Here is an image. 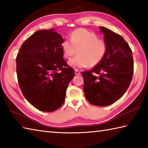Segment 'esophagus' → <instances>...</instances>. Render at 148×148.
Returning <instances> with one entry per match:
<instances>
[{"label":"esophagus","mask_w":148,"mask_h":148,"mask_svg":"<svg viewBox=\"0 0 148 148\" xmlns=\"http://www.w3.org/2000/svg\"><path fill=\"white\" fill-rule=\"evenodd\" d=\"M75 74H76V75H80L81 72L78 70H75Z\"/></svg>","instance_id":"1"}]
</instances>
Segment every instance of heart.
I'll return each mask as SVG.
<instances>
[{
	"mask_svg": "<svg viewBox=\"0 0 148 148\" xmlns=\"http://www.w3.org/2000/svg\"><path fill=\"white\" fill-rule=\"evenodd\" d=\"M62 49L66 58H70L77 50V56L71 59L68 64L74 68H83L98 65L106 55L108 46L95 33L78 29L71 33L70 39L62 42Z\"/></svg>",
	"mask_w": 148,
	"mask_h": 148,
	"instance_id": "obj_1",
	"label": "heart"
}]
</instances>
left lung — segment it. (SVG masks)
<instances>
[{
	"label": "left lung",
	"instance_id": "1",
	"mask_svg": "<svg viewBox=\"0 0 148 148\" xmlns=\"http://www.w3.org/2000/svg\"><path fill=\"white\" fill-rule=\"evenodd\" d=\"M108 49L102 60L92 70L82 72L84 93L91 104L107 106L117 101L129 87L134 73L132 50L123 37L99 27Z\"/></svg>",
	"mask_w": 148,
	"mask_h": 148
}]
</instances>
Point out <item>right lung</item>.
<instances>
[{
  "label": "right lung",
  "instance_id": "obj_1",
  "mask_svg": "<svg viewBox=\"0 0 148 148\" xmlns=\"http://www.w3.org/2000/svg\"><path fill=\"white\" fill-rule=\"evenodd\" d=\"M63 42L54 29L39 30L21 45L16 60L21 92L28 102L41 111L53 112L60 108L74 77V70L63 58Z\"/></svg>",
  "mask_w": 148,
  "mask_h": 148
}]
</instances>
